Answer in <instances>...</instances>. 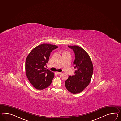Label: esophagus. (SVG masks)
<instances>
[{
    "label": "esophagus",
    "instance_id": "1",
    "mask_svg": "<svg viewBox=\"0 0 121 121\" xmlns=\"http://www.w3.org/2000/svg\"><path fill=\"white\" fill-rule=\"evenodd\" d=\"M56 74H58V75H60V74H61L62 73L61 72H56Z\"/></svg>",
    "mask_w": 121,
    "mask_h": 121
}]
</instances>
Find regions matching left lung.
I'll use <instances>...</instances> for the list:
<instances>
[{
    "label": "left lung",
    "instance_id": "left-lung-1",
    "mask_svg": "<svg viewBox=\"0 0 121 121\" xmlns=\"http://www.w3.org/2000/svg\"><path fill=\"white\" fill-rule=\"evenodd\" d=\"M73 49L75 55L74 61V75L65 81V87L71 93H80L88 85L91 79L94 68L88 53L77 45L68 46Z\"/></svg>",
    "mask_w": 121,
    "mask_h": 121
}]
</instances>
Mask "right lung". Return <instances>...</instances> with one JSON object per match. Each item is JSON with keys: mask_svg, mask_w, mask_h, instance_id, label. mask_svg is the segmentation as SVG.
I'll return each mask as SVG.
<instances>
[{"mask_svg": "<svg viewBox=\"0 0 121 121\" xmlns=\"http://www.w3.org/2000/svg\"><path fill=\"white\" fill-rule=\"evenodd\" d=\"M57 48L53 44H40L33 49L27 56L26 74L30 82L37 90L46 88L52 83L54 73L44 66L48 62L52 51Z\"/></svg>", "mask_w": 121, "mask_h": 121, "instance_id": "obj_1", "label": "right lung"}]
</instances>
